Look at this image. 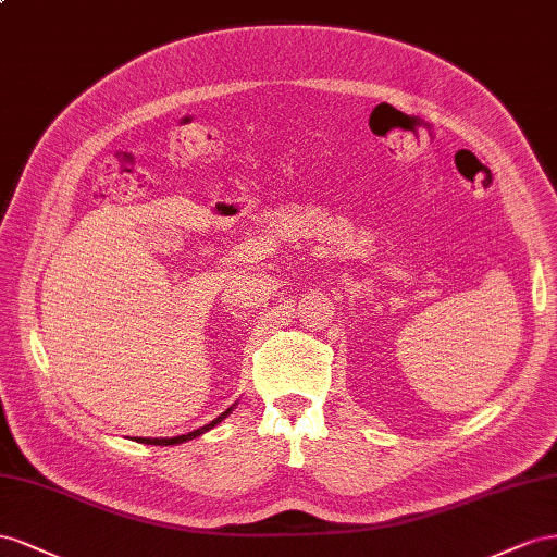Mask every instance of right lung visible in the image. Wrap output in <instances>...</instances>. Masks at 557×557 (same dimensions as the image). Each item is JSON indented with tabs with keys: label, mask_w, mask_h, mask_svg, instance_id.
Returning <instances> with one entry per match:
<instances>
[{
	"label": "right lung",
	"mask_w": 557,
	"mask_h": 557,
	"mask_svg": "<svg viewBox=\"0 0 557 557\" xmlns=\"http://www.w3.org/2000/svg\"><path fill=\"white\" fill-rule=\"evenodd\" d=\"M231 410H233V406L228 408V410H224L221 412V416L216 418V420H212L210 424H205V426H200V429H196V432H188V434H182V436H174V438H135V441H139V443H149V446H177V443H184V441H190V438H196V436H200V434H205V432H210L212 426H216L221 420L224 418H228L231 416Z\"/></svg>",
	"instance_id": "right-lung-1"
}]
</instances>
